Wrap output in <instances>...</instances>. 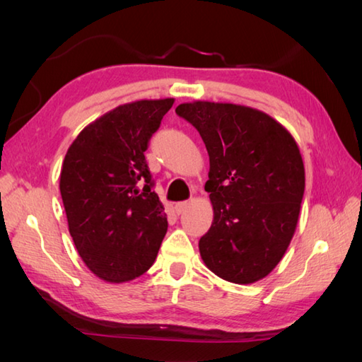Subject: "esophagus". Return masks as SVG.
Instances as JSON below:
<instances>
[{
  "label": "esophagus",
  "instance_id": "34e87169",
  "mask_svg": "<svg viewBox=\"0 0 362 362\" xmlns=\"http://www.w3.org/2000/svg\"><path fill=\"white\" fill-rule=\"evenodd\" d=\"M187 206H188V202H177V204L174 205V210H175L177 214H182L183 211L187 210Z\"/></svg>",
  "mask_w": 362,
  "mask_h": 362
}]
</instances>
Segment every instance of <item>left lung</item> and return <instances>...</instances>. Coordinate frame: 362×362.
Here are the masks:
<instances>
[{
  "mask_svg": "<svg viewBox=\"0 0 362 362\" xmlns=\"http://www.w3.org/2000/svg\"><path fill=\"white\" fill-rule=\"evenodd\" d=\"M175 113L197 129L210 157L205 191L214 216L199 241L205 266L238 284L264 279L294 236L305 193L296 140L252 107L196 101Z\"/></svg>",
  "mask_w": 362,
  "mask_h": 362,
  "instance_id": "left-lung-1",
  "label": "left lung"
}]
</instances>
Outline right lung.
I'll list each match as a JSON object with an SVG mask.
<instances>
[{
	"mask_svg": "<svg viewBox=\"0 0 362 362\" xmlns=\"http://www.w3.org/2000/svg\"><path fill=\"white\" fill-rule=\"evenodd\" d=\"M173 104L168 98L119 105L68 148L60 171L68 228L83 263L104 281L143 275L166 235L144 152Z\"/></svg>",
	"mask_w": 362,
	"mask_h": 362,
	"instance_id": "obj_1",
	"label": "right lung"
}]
</instances>
